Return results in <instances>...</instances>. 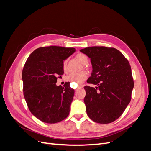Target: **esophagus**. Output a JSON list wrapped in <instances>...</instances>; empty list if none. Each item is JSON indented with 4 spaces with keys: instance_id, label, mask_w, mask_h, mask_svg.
<instances>
[{
    "instance_id": "1",
    "label": "esophagus",
    "mask_w": 151,
    "mask_h": 151,
    "mask_svg": "<svg viewBox=\"0 0 151 151\" xmlns=\"http://www.w3.org/2000/svg\"><path fill=\"white\" fill-rule=\"evenodd\" d=\"M83 88V85H79L78 86H77V89H79Z\"/></svg>"
}]
</instances>
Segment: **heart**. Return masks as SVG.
<instances>
[{"label": "heart", "instance_id": "obj_1", "mask_svg": "<svg viewBox=\"0 0 151 151\" xmlns=\"http://www.w3.org/2000/svg\"><path fill=\"white\" fill-rule=\"evenodd\" d=\"M76 58L77 60H78L82 64L84 65V67L86 69L88 70V68L86 65H87L89 62V59L88 57H87L85 54L84 53H78L76 55ZM62 67L64 71H67V59L63 62L62 63ZM87 77H88V74L85 71H82L79 73H72V74H68L66 77V81L70 82V83L73 84H80L82 83L86 79Z\"/></svg>", "mask_w": 151, "mask_h": 151}]
</instances>
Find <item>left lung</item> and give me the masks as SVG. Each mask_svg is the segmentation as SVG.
Returning <instances> with one entry per match:
<instances>
[{
  "label": "left lung",
  "mask_w": 151,
  "mask_h": 151,
  "mask_svg": "<svg viewBox=\"0 0 151 151\" xmlns=\"http://www.w3.org/2000/svg\"><path fill=\"white\" fill-rule=\"evenodd\" d=\"M80 51L88 55L93 72L84 86L86 112L93 121L107 124L117 120L129 104L134 83L127 59L117 49L91 47Z\"/></svg>",
  "instance_id": "obj_1"
}]
</instances>
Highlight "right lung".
<instances>
[{
    "instance_id": "1",
    "label": "right lung",
    "mask_w": 151,
    "mask_h": 151,
    "mask_svg": "<svg viewBox=\"0 0 151 151\" xmlns=\"http://www.w3.org/2000/svg\"><path fill=\"white\" fill-rule=\"evenodd\" d=\"M76 52L74 48L58 46L36 49L22 69L23 94L31 113L43 122L55 123L70 112L74 90L67 82L56 85L63 74V62Z\"/></svg>"
}]
</instances>
